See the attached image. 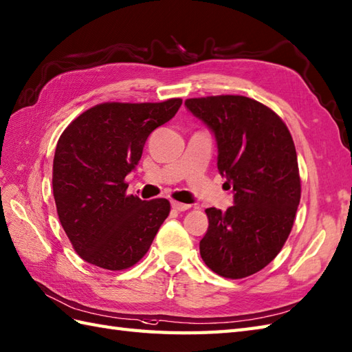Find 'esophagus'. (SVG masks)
Masks as SVG:
<instances>
[{
	"label": "esophagus",
	"mask_w": 352,
	"mask_h": 352,
	"mask_svg": "<svg viewBox=\"0 0 352 352\" xmlns=\"http://www.w3.org/2000/svg\"><path fill=\"white\" fill-rule=\"evenodd\" d=\"M170 207H173V208L177 210V211H186V210H189L192 206H189V204H183V202H178V201H173V202H170Z\"/></svg>",
	"instance_id": "esophagus-1"
}]
</instances>
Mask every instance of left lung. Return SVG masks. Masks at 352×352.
<instances>
[{
  "mask_svg": "<svg viewBox=\"0 0 352 352\" xmlns=\"http://www.w3.org/2000/svg\"><path fill=\"white\" fill-rule=\"evenodd\" d=\"M184 106L213 133L219 174L234 195L226 211L206 210L201 258L228 279L248 277L272 263L294 225L301 187L291 133L272 109L244 96L201 97Z\"/></svg>",
  "mask_w": 352,
  "mask_h": 352,
  "instance_id": "1",
  "label": "left lung"
}]
</instances>
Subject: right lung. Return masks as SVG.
Here are the masks:
<instances>
[{"label":"right lung","mask_w":352,"mask_h":352,"mask_svg":"<svg viewBox=\"0 0 352 352\" xmlns=\"http://www.w3.org/2000/svg\"><path fill=\"white\" fill-rule=\"evenodd\" d=\"M182 102L97 104L63 132L54 156L55 206L87 263L124 270L150 249L169 201L127 196L124 178L141 160L146 139L174 118Z\"/></svg>","instance_id":"add662e5"}]
</instances>
